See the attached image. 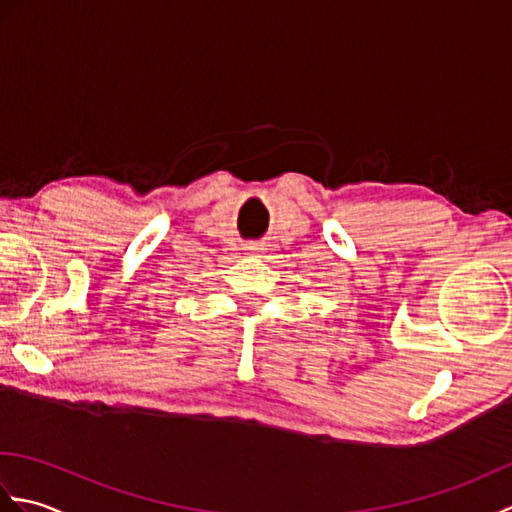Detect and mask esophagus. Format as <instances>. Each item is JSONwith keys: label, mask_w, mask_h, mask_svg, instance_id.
<instances>
[{"label": "esophagus", "mask_w": 512, "mask_h": 512, "mask_svg": "<svg viewBox=\"0 0 512 512\" xmlns=\"http://www.w3.org/2000/svg\"><path fill=\"white\" fill-rule=\"evenodd\" d=\"M246 250H250V253H262L264 248H262V244H248Z\"/></svg>", "instance_id": "34e87169"}]
</instances>
